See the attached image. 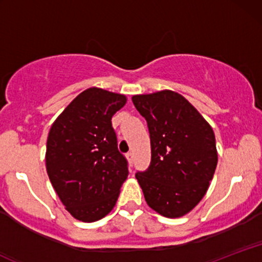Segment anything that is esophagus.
Segmentation results:
<instances>
[{
	"label": "esophagus",
	"instance_id": "34e87169",
	"mask_svg": "<svg viewBox=\"0 0 262 262\" xmlns=\"http://www.w3.org/2000/svg\"><path fill=\"white\" fill-rule=\"evenodd\" d=\"M127 159H128L129 164H130V166H133V164H134V155H133V152H128Z\"/></svg>",
	"mask_w": 262,
	"mask_h": 262
}]
</instances>
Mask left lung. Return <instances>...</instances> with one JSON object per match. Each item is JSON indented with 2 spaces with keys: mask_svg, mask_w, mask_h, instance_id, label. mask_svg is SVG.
I'll return each mask as SVG.
<instances>
[{
  "mask_svg": "<svg viewBox=\"0 0 262 262\" xmlns=\"http://www.w3.org/2000/svg\"><path fill=\"white\" fill-rule=\"evenodd\" d=\"M148 123L151 161L135 173L146 203L159 214L179 218L200 203L218 162L208 122L180 93L164 90L132 97Z\"/></svg>",
  "mask_w": 262,
  "mask_h": 262,
  "instance_id": "8db88e82",
  "label": "left lung"
}]
</instances>
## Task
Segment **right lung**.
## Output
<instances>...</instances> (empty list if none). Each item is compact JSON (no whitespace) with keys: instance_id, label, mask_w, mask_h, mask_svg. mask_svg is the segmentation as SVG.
<instances>
[{"instance_id":"add662e5","label":"right lung","mask_w":262,"mask_h":262,"mask_svg":"<svg viewBox=\"0 0 262 262\" xmlns=\"http://www.w3.org/2000/svg\"><path fill=\"white\" fill-rule=\"evenodd\" d=\"M125 102L124 95L91 87L50 128L48 176L66 210L79 221L91 223L106 217L128 177V161L119 152L111 122Z\"/></svg>"}]
</instances>
